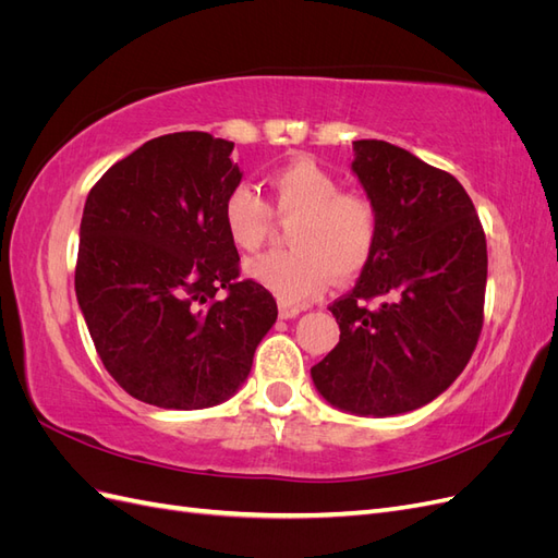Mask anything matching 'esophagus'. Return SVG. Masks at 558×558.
<instances>
[{"label":"esophagus","mask_w":558,"mask_h":558,"mask_svg":"<svg viewBox=\"0 0 558 558\" xmlns=\"http://www.w3.org/2000/svg\"><path fill=\"white\" fill-rule=\"evenodd\" d=\"M300 312H302L300 307L283 305V302H281V305H279V318H286V320H289V318H295Z\"/></svg>","instance_id":"obj_1"}]
</instances>
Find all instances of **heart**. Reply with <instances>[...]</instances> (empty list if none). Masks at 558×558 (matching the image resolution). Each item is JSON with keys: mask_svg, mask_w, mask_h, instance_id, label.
<instances>
[{"mask_svg": "<svg viewBox=\"0 0 558 558\" xmlns=\"http://www.w3.org/2000/svg\"><path fill=\"white\" fill-rule=\"evenodd\" d=\"M275 214L293 218L289 251L265 253L246 263V275L283 305H305L335 279H351L373 258L377 211L359 193H342V183L312 158H293L265 177ZM223 228L242 251H256L267 240L272 211L246 183L226 193Z\"/></svg>", "mask_w": 558, "mask_h": 558, "instance_id": "heart-1", "label": "heart"}]
</instances>
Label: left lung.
Masks as SVG:
<instances>
[{
  "label": "left lung",
  "mask_w": 558,
  "mask_h": 558,
  "mask_svg": "<svg viewBox=\"0 0 558 558\" xmlns=\"http://www.w3.org/2000/svg\"><path fill=\"white\" fill-rule=\"evenodd\" d=\"M351 172L377 211V242L353 291L328 307L340 342L312 379L337 410L396 416L447 391L475 351L486 238L463 185L410 150L353 142Z\"/></svg>",
  "instance_id": "left-lung-1"
}]
</instances>
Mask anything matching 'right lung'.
<instances>
[{"instance_id":"obj_1","label":"right lung","mask_w":558,"mask_h":558,"mask_svg":"<svg viewBox=\"0 0 558 558\" xmlns=\"http://www.w3.org/2000/svg\"><path fill=\"white\" fill-rule=\"evenodd\" d=\"M234 144L174 132L116 162L81 218L76 300L107 373L142 402L202 410L246 381L277 320L260 283L240 281L221 218L242 181Z\"/></svg>"}]
</instances>
